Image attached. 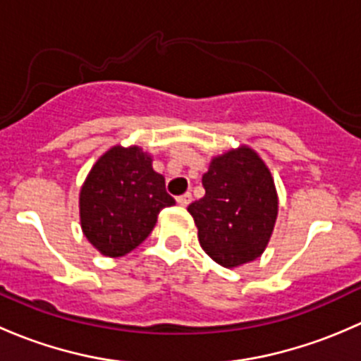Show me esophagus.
I'll return each instance as SVG.
<instances>
[{"mask_svg":"<svg viewBox=\"0 0 361 361\" xmlns=\"http://www.w3.org/2000/svg\"><path fill=\"white\" fill-rule=\"evenodd\" d=\"M176 202L180 204V206H183V207L188 206V204L192 202V194H188V192H187V194L180 195V197H176Z\"/></svg>","mask_w":361,"mask_h":361,"instance_id":"esophagus-1","label":"esophagus"}]
</instances>
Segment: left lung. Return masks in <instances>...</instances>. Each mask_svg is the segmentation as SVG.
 <instances>
[{
	"instance_id": "8db88e82",
	"label": "left lung",
	"mask_w": 361,
	"mask_h": 361,
	"mask_svg": "<svg viewBox=\"0 0 361 361\" xmlns=\"http://www.w3.org/2000/svg\"><path fill=\"white\" fill-rule=\"evenodd\" d=\"M206 195L188 206L201 248L232 269L264 253L278 216L274 180L250 147L211 160L202 176Z\"/></svg>"
}]
</instances>
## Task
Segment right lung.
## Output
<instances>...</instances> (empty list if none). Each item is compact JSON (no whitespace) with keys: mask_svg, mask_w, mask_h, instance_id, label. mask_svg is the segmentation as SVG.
Here are the masks:
<instances>
[{"mask_svg":"<svg viewBox=\"0 0 361 361\" xmlns=\"http://www.w3.org/2000/svg\"><path fill=\"white\" fill-rule=\"evenodd\" d=\"M176 202L140 147H113L97 159L80 190L85 238L106 257H123L150 235L164 207Z\"/></svg>","mask_w":361,"mask_h":361,"instance_id":"1","label":"right lung"}]
</instances>
